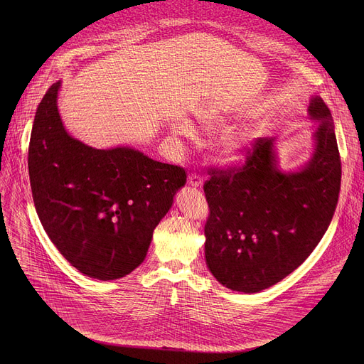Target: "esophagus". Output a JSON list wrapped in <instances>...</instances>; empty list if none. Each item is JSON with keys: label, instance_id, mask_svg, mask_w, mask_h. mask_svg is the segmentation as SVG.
<instances>
[{"label": "esophagus", "instance_id": "obj_1", "mask_svg": "<svg viewBox=\"0 0 364 364\" xmlns=\"http://www.w3.org/2000/svg\"><path fill=\"white\" fill-rule=\"evenodd\" d=\"M203 183V177L200 174H198V172H192V174L188 176V184L193 186V187H199L202 186Z\"/></svg>", "mask_w": 364, "mask_h": 364}]
</instances>
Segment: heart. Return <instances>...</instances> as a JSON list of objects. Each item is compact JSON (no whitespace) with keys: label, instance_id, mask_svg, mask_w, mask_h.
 Listing matches in <instances>:
<instances>
[{"label":"heart","instance_id":"1","mask_svg":"<svg viewBox=\"0 0 364 364\" xmlns=\"http://www.w3.org/2000/svg\"><path fill=\"white\" fill-rule=\"evenodd\" d=\"M174 132L178 134V136H183V137H193V136H195L193 127L190 125L187 121H178V122L174 125ZM228 147H230L232 150L236 151L237 144L232 141V143H228Z\"/></svg>","mask_w":364,"mask_h":364}]
</instances>
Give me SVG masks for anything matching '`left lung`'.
Here are the masks:
<instances>
[{"instance_id": "8db88e82", "label": "left lung", "mask_w": 364, "mask_h": 364, "mask_svg": "<svg viewBox=\"0 0 364 364\" xmlns=\"http://www.w3.org/2000/svg\"><path fill=\"white\" fill-rule=\"evenodd\" d=\"M317 147L299 172L276 168L273 139H257L242 164L214 168L203 184L208 269L225 288L255 294L309 258L326 233L341 190V156L331 110L311 99Z\"/></svg>"}]
</instances>
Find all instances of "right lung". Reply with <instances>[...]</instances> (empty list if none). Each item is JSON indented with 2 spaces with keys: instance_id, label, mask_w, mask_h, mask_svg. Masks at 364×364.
Returning <instances> with one entry per match:
<instances>
[{
  "instance_id": "right-lung-1",
  "label": "right lung",
  "mask_w": 364,
  "mask_h": 364,
  "mask_svg": "<svg viewBox=\"0 0 364 364\" xmlns=\"http://www.w3.org/2000/svg\"><path fill=\"white\" fill-rule=\"evenodd\" d=\"M54 82L38 105L28 168L36 214L50 240L82 274L114 280L144 261L186 169L141 151L99 150L72 139Z\"/></svg>"
}]
</instances>
